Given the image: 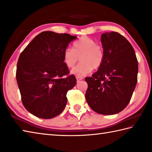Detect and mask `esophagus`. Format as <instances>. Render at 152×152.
Segmentation results:
<instances>
[{
  "label": "esophagus",
  "instance_id": "34e87169",
  "mask_svg": "<svg viewBox=\"0 0 152 152\" xmlns=\"http://www.w3.org/2000/svg\"><path fill=\"white\" fill-rule=\"evenodd\" d=\"M76 80H77V81H80V80H83L84 79V77H82V76H76Z\"/></svg>",
  "mask_w": 152,
  "mask_h": 152
}]
</instances>
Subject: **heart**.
<instances>
[{
	"label": "heart",
	"mask_w": 152,
	"mask_h": 152,
	"mask_svg": "<svg viewBox=\"0 0 152 152\" xmlns=\"http://www.w3.org/2000/svg\"><path fill=\"white\" fill-rule=\"evenodd\" d=\"M80 63L74 67L72 73L82 76L99 68L105 58V50L102 43H96V40L88 36H82L74 41L73 48L68 47L64 50L63 61L64 64L72 68L78 61Z\"/></svg>",
	"instance_id": "1"
}]
</instances>
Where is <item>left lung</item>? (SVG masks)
Returning <instances> with one entry per match:
<instances>
[{
    "label": "left lung",
    "instance_id": "1",
    "mask_svg": "<svg viewBox=\"0 0 152 152\" xmlns=\"http://www.w3.org/2000/svg\"><path fill=\"white\" fill-rule=\"evenodd\" d=\"M105 58L96 73L86 77V99L99 114L115 115L129 103L138 81V64L131 44L113 31L102 35Z\"/></svg>",
    "mask_w": 152,
    "mask_h": 152
}]
</instances>
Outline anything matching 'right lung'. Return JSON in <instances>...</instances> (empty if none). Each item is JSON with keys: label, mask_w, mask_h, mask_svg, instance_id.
<instances>
[{"label": "right lung", "mask_w": 152, "mask_h": 152, "mask_svg": "<svg viewBox=\"0 0 152 152\" xmlns=\"http://www.w3.org/2000/svg\"><path fill=\"white\" fill-rule=\"evenodd\" d=\"M76 38L43 31L21 53L16 74L18 86L23 106L35 117L52 118L66 107V93L76 85V79L69 75L63 53Z\"/></svg>", "instance_id": "right-lung-1"}]
</instances>
